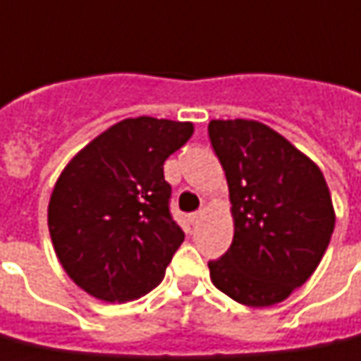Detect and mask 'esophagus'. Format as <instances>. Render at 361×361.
<instances>
[{
	"instance_id": "34e87169",
	"label": "esophagus",
	"mask_w": 361,
	"mask_h": 361,
	"mask_svg": "<svg viewBox=\"0 0 361 361\" xmlns=\"http://www.w3.org/2000/svg\"><path fill=\"white\" fill-rule=\"evenodd\" d=\"M201 219H203V211H197V213H191V215H189V223L197 224L199 221H201Z\"/></svg>"
}]
</instances>
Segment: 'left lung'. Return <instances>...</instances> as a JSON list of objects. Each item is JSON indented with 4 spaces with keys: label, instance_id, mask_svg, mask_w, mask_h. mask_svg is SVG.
I'll return each mask as SVG.
<instances>
[{
    "label": "left lung",
    "instance_id": "left-lung-1",
    "mask_svg": "<svg viewBox=\"0 0 361 361\" xmlns=\"http://www.w3.org/2000/svg\"><path fill=\"white\" fill-rule=\"evenodd\" d=\"M209 138L234 223L231 248L209 262L211 281L236 303H281L329 248L336 215L326 180L309 156L259 121H211Z\"/></svg>",
    "mask_w": 361,
    "mask_h": 361
}]
</instances>
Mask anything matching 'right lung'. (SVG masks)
<instances>
[{"label":"right lung","instance_id":"right-lung-1","mask_svg":"<svg viewBox=\"0 0 361 361\" xmlns=\"http://www.w3.org/2000/svg\"><path fill=\"white\" fill-rule=\"evenodd\" d=\"M193 130L189 121L128 117L64 166L49 201V233L58 262L87 295L127 303L164 279L183 242L164 162Z\"/></svg>","mask_w":361,"mask_h":361}]
</instances>
